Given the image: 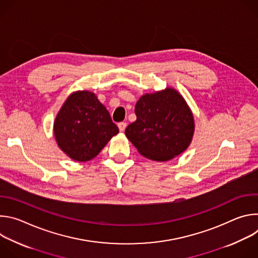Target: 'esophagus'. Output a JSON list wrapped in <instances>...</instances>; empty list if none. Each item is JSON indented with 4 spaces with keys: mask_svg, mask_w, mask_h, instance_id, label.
Here are the masks:
<instances>
[{
    "mask_svg": "<svg viewBox=\"0 0 258 258\" xmlns=\"http://www.w3.org/2000/svg\"><path fill=\"white\" fill-rule=\"evenodd\" d=\"M118 127H119V131H120V132H124V130H125V127H126V122H124V121L119 122V123H118Z\"/></svg>",
    "mask_w": 258,
    "mask_h": 258,
    "instance_id": "esophagus-1",
    "label": "esophagus"
}]
</instances>
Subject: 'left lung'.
I'll list each match as a JSON object with an SVG mask.
<instances>
[{
  "label": "left lung",
  "instance_id": "left-lung-1",
  "mask_svg": "<svg viewBox=\"0 0 258 258\" xmlns=\"http://www.w3.org/2000/svg\"><path fill=\"white\" fill-rule=\"evenodd\" d=\"M137 120L126 138L143 156L167 161L185 151L194 134V119L183 98L174 90L146 94L135 107Z\"/></svg>",
  "mask_w": 258,
  "mask_h": 258
}]
</instances>
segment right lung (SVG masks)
<instances>
[{
  "mask_svg": "<svg viewBox=\"0 0 258 258\" xmlns=\"http://www.w3.org/2000/svg\"><path fill=\"white\" fill-rule=\"evenodd\" d=\"M118 132L105 106L88 91L69 96L54 123L60 149L76 161L96 157Z\"/></svg>",
  "mask_w": 258,
  "mask_h": 258,
  "instance_id": "add662e5",
  "label": "right lung"
}]
</instances>
